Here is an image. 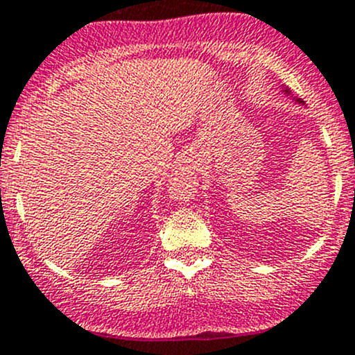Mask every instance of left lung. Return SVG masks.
I'll list each match as a JSON object with an SVG mask.
<instances>
[{"instance_id": "left-lung-1", "label": "left lung", "mask_w": 355, "mask_h": 355, "mask_svg": "<svg viewBox=\"0 0 355 355\" xmlns=\"http://www.w3.org/2000/svg\"><path fill=\"white\" fill-rule=\"evenodd\" d=\"M287 92H288V91H287Z\"/></svg>"}]
</instances>
